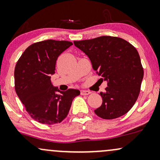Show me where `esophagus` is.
Wrapping results in <instances>:
<instances>
[{
	"mask_svg": "<svg viewBox=\"0 0 160 160\" xmlns=\"http://www.w3.org/2000/svg\"><path fill=\"white\" fill-rule=\"evenodd\" d=\"M91 92L90 91H84V90H82V91H81V94L82 95H89L90 93H91Z\"/></svg>",
	"mask_w": 160,
	"mask_h": 160,
	"instance_id": "obj_1",
	"label": "esophagus"
}]
</instances>
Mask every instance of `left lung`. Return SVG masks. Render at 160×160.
<instances>
[{
  "label": "left lung",
  "instance_id": "8db88e82",
  "mask_svg": "<svg viewBox=\"0 0 160 160\" xmlns=\"http://www.w3.org/2000/svg\"><path fill=\"white\" fill-rule=\"evenodd\" d=\"M74 45L91 60L97 74L107 81L102 103L95 114L112 120L127 114L136 103L141 90L144 69L136 48L125 39L102 36L74 41Z\"/></svg>",
  "mask_w": 160,
  "mask_h": 160
}]
</instances>
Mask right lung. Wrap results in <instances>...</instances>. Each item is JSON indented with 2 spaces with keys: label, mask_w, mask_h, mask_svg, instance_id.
<instances>
[{
  "label": "right lung",
  "mask_w": 160,
  "mask_h": 160,
  "mask_svg": "<svg viewBox=\"0 0 160 160\" xmlns=\"http://www.w3.org/2000/svg\"><path fill=\"white\" fill-rule=\"evenodd\" d=\"M72 42L48 39L26 48L17 61L14 71L15 90L29 115L43 124H55L67 118L78 90L61 91L54 88L51 76L56 61Z\"/></svg>",
  "instance_id": "add662e5"
}]
</instances>
